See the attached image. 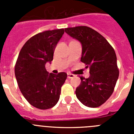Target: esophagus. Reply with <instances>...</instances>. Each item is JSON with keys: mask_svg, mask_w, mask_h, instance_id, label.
Listing matches in <instances>:
<instances>
[{"mask_svg": "<svg viewBox=\"0 0 134 134\" xmlns=\"http://www.w3.org/2000/svg\"><path fill=\"white\" fill-rule=\"evenodd\" d=\"M67 76H68V79H72V78L74 77V75L72 74H70V73H68Z\"/></svg>", "mask_w": 134, "mask_h": 134, "instance_id": "esophagus-1", "label": "esophagus"}]
</instances>
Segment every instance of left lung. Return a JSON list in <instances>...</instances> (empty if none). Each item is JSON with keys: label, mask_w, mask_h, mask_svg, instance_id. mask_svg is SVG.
Listing matches in <instances>:
<instances>
[{"label": "left lung", "mask_w": 134, "mask_h": 134, "mask_svg": "<svg viewBox=\"0 0 134 134\" xmlns=\"http://www.w3.org/2000/svg\"><path fill=\"white\" fill-rule=\"evenodd\" d=\"M65 32L81 43L80 61L90 68L88 79L80 77L76 97L86 107H99L112 94L119 77L115 50L103 36L88 27H69Z\"/></svg>", "instance_id": "1"}]
</instances>
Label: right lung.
<instances>
[{
    "label": "right lung",
    "mask_w": 134,
    "mask_h": 134,
    "mask_svg": "<svg viewBox=\"0 0 134 134\" xmlns=\"http://www.w3.org/2000/svg\"><path fill=\"white\" fill-rule=\"evenodd\" d=\"M64 34V29H60L34 35L21 48L16 60L15 74L20 91L31 105L40 109L56 105L67 78L66 73H49L45 67L53 60L55 47Z\"/></svg>",
    "instance_id": "right-lung-1"
}]
</instances>
